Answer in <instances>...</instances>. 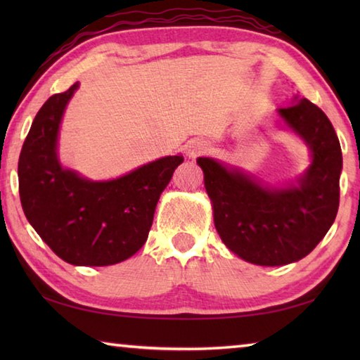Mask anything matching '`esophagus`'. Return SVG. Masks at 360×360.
<instances>
[{
    "instance_id": "1",
    "label": "esophagus",
    "mask_w": 360,
    "mask_h": 360,
    "mask_svg": "<svg viewBox=\"0 0 360 360\" xmlns=\"http://www.w3.org/2000/svg\"><path fill=\"white\" fill-rule=\"evenodd\" d=\"M210 150H211V144L208 141H203V139H193V141L188 143L187 155L188 158H197L198 155H203Z\"/></svg>"
}]
</instances>
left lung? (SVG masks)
<instances>
[{
    "label": "left lung",
    "mask_w": 360,
    "mask_h": 360,
    "mask_svg": "<svg viewBox=\"0 0 360 360\" xmlns=\"http://www.w3.org/2000/svg\"><path fill=\"white\" fill-rule=\"evenodd\" d=\"M292 103L278 115L311 152V163L295 184L268 186L216 158H197L217 233L249 264L278 266L303 259L337 217L343 168L338 136L311 101L295 95Z\"/></svg>",
    "instance_id": "left-lung-1"
}]
</instances>
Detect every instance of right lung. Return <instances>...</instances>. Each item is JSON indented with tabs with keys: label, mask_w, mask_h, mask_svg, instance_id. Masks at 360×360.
<instances>
[{
	"label": "right lung",
	"mask_w": 360,
	"mask_h": 360,
	"mask_svg": "<svg viewBox=\"0 0 360 360\" xmlns=\"http://www.w3.org/2000/svg\"><path fill=\"white\" fill-rule=\"evenodd\" d=\"M77 87L52 95L36 114L19 157L20 202L36 233L60 259L81 266L114 265L143 248L160 193L184 157H162L109 181L63 168L58 131Z\"/></svg>",
	"instance_id": "obj_1"
}]
</instances>
